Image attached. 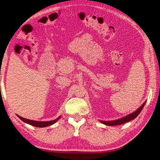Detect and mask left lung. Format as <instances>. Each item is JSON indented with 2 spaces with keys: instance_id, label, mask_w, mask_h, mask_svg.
Here are the masks:
<instances>
[{
  "instance_id": "8db88e82",
  "label": "left lung",
  "mask_w": 160,
  "mask_h": 160,
  "mask_svg": "<svg viewBox=\"0 0 160 160\" xmlns=\"http://www.w3.org/2000/svg\"><path fill=\"white\" fill-rule=\"evenodd\" d=\"M145 103H146V102H144L136 111H135V112L132 113L130 114V115L124 117V118H122L118 119V120H112V121H102V120L101 121L100 120V122L102 123L105 124V125H109V126L120 125H122V124L128 122H130L131 120H134V119H135L138 116L139 114L141 112L142 110L143 109L144 105H145Z\"/></svg>"
}]
</instances>
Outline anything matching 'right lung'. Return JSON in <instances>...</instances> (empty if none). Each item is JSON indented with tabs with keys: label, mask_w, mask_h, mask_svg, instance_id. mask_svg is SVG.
Returning a JSON list of instances; mask_svg holds the SVG:
<instances>
[{
	"label": "right lung",
	"mask_w": 160,
	"mask_h": 160,
	"mask_svg": "<svg viewBox=\"0 0 160 160\" xmlns=\"http://www.w3.org/2000/svg\"><path fill=\"white\" fill-rule=\"evenodd\" d=\"M17 116L18 117V118L21 119L22 121H23L24 122L27 123V124H29V125H32V126H35V127H38V128H45V127H48V126H50V125H52L53 124L59 120L60 118V116L58 117L57 119H55V120H50V121H35V120H28V119H25L22 118V117L18 115Z\"/></svg>",
	"instance_id": "1"
}]
</instances>
